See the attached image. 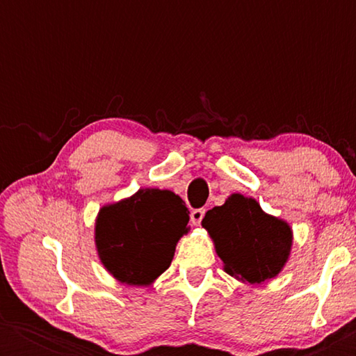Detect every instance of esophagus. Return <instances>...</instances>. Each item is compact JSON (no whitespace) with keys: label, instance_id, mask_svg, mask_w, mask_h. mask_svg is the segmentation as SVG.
Wrapping results in <instances>:
<instances>
[{"label":"esophagus","instance_id":"1","mask_svg":"<svg viewBox=\"0 0 356 356\" xmlns=\"http://www.w3.org/2000/svg\"><path fill=\"white\" fill-rule=\"evenodd\" d=\"M204 213H206V211L204 209H194V211L191 212V222L193 225H201L202 218H204Z\"/></svg>","mask_w":356,"mask_h":356}]
</instances>
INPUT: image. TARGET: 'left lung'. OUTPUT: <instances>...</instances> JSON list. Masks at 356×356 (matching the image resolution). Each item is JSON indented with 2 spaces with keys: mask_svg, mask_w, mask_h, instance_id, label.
Segmentation results:
<instances>
[{
  "mask_svg": "<svg viewBox=\"0 0 356 356\" xmlns=\"http://www.w3.org/2000/svg\"><path fill=\"white\" fill-rule=\"evenodd\" d=\"M202 227L211 235L223 270L246 284H262L284 269L293 245L289 222L262 211L240 193L206 212Z\"/></svg>",
  "mask_w": 356,
  "mask_h": 356,
  "instance_id": "obj_1",
  "label": "left lung"
}]
</instances>
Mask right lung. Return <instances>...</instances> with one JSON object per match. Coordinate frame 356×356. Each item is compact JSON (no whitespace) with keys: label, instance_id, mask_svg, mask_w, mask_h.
<instances>
[{"label":"right lung","instance_id":"add662e5","mask_svg":"<svg viewBox=\"0 0 356 356\" xmlns=\"http://www.w3.org/2000/svg\"><path fill=\"white\" fill-rule=\"evenodd\" d=\"M188 222L183 199L168 189L143 188L106 204L95 218L100 262L121 284L147 286L172 264Z\"/></svg>","mask_w":356,"mask_h":356}]
</instances>
